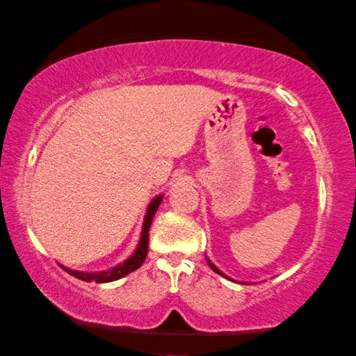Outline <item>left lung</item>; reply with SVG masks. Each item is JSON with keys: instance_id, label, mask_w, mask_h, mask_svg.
<instances>
[{"instance_id": "obj_1", "label": "left lung", "mask_w": 356, "mask_h": 356, "mask_svg": "<svg viewBox=\"0 0 356 356\" xmlns=\"http://www.w3.org/2000/svg\"><path fill=\"white\" fill-rule=\"evenodd\" d=\"M207 261H208V265H209V268H211V270H213V271H214V273H218V275H220V276H224V277H225V279H230V277H229V276H225V275H224V273H222V271H220V270H218V268H216V266H214V265H213V264H211V260H208V259H207Z\"/></svg>"}]
</instances>
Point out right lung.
I'll return each mask as SVG.
<instances>
[{
    "instance_id": "1",
    "label": "right lung",
    "mask_w": 356,
    "mask_h": 356,
    "mask_svg": "<svg viewBox=\"0 0 356 356\" xmlns=\"http://www.w3.org/2000/svg\"><path fill=\"white\" fill-rule=\"evenodd\" d=\"M162 202V195H157L156 199L151 200L149 207L147 209V214H145V220H143V229H142V236H140V243L137 249L134 250V254L131 255L129 259L124 260L123 264L112 268V270L108 271H101V273H85V271H74V270H69V268L60 265L64 271H67L69 275L81 279V281L85 282H97V284H102V282H112L116 281V279L120 277H124L129 275V273L136 271L137 268L142 266V264L147 259V254H148V240H149V227L151 222H153V218L157 211V208H159Z\"/></svg>"
}]
</instances>
